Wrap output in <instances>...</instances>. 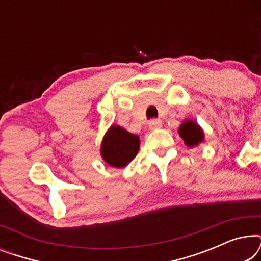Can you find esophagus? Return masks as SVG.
<instances>
[{"mask_svg":"<svg viewBox=\"0 0 261 261\" xmlns=\"http://www.w3.org/2000/svg\"><path fill=\"white\" fill-rule=\"evenodd\" d=\"M148 127H149V129H156V128H160L162 127V121L153 119L148 122Z\"/></svg>","mask_w":261,"mask_h":261,"instance_id":"esophagus-1","label":"esophagus"}]
</instances>
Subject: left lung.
Segmentation results:
<instances>
[{
	"label": "left lung",
	"mask_w": 261,
	"mask_h": 261,
	"mask_svg": "<svg viewBox=\"0 0 261 261\" xmlns=\"http://www.w3.org/2000/svg\"><path fill=\"white\" fill-rule=\"evenodd\" d=\"M178 133L184 140V144L189 147L198 146V144H201L204 140V133H203L202 128L192 120H185L180 124Z\"/></svg>",
	"instance_id": "obj_1"
}]
</instances>
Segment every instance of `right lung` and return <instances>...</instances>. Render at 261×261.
Returning <instances> with one entry per match:
<instances>
[{
	"label": "right lung",
	"mask_w": 261,
	"mask_h": 261,
	"mask_svg": "<svg viewBox=\"0 0 261 261\" xmlns=\"http://www.w3.org/2000/svg\"><path fill=\"white\" fill-rule=\"evenodd\" d=\"M140 147V139L124 128L114 124L107 132L101 145V155L108 165L124 167L135 158Z\"/></svg>",
	"instance_id": "right-lung-1"
}]
</instances>
